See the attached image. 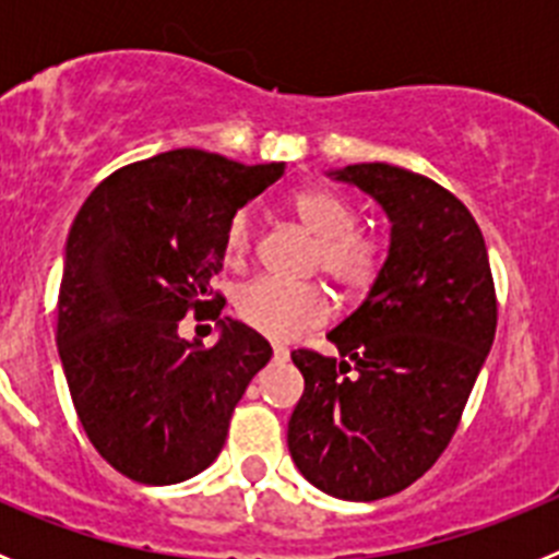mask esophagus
<instances>
[{"mask_svg":"<svg viewBox=\"0 0 559 559\" xmlns=\"http://www.w3.org/2000/svg\"><path fill=\"white\" fill-rule=\"evenodd\" d=\"M271 349H274V358H276V360H288L290 349L285 347V344H271Z\"/></svg>","mask_w":559,"mask_h":559,"instance_id":"1","label":"esophagus"}]
</instances>
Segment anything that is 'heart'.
Masks as SVG:
<instances>
[{"instance_id":"heart-1","label":"heart","mask_w":559,"mask_h":559,"mask_svg":"<svg viewBox=\"0 0 559 559\" xmlns=\"http://www.w3.org/2000/svg\"><path fill=\"white\" fill-rule=\"evenodd\" d=\"M288 210L319 240L316 269L349 299L369 294L386 265L383 237L358 226V210L344 192L310 185L290 192ZM226 257L243 260L251 249V218L246 212L231 215L224 235ZM333 302L316 283L290 285L280 280H251L235 290V313L240 322L269 338H294L302 330L328 322Z\"/></svg>"}]
</instances>
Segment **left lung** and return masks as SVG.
<instances>
[{"label": "left lung", "instance_id": "left-lung-1", "mask_svg": "<svg viewBox=\"0 0 559 559\" xmlns=\"http://www.w3.org/2000/svg\"><path fill=\"white\" fill-rule=\"evenodd\" d=\"M392 221L383 274L328 338L341 360L294 349L305 392L288 451L344 501L394 496L433 467L462 419L498 324L496 283L471 210L437 181L369 162L330 173Z\"/></svg>", "mask_w": 559, "mask_h": 559}]
</instances>
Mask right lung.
Listing matches in <instances>:
<instances>
[{"mask_svg":"<svg viewBox=\"0 0 559 559\" xmlns=\"http://www.w3.org/2000/svg\"><path fill=\"white\" fill-rule=\"evenodd\" d=\"M285 162L240 165L179 147L114 170L69 229L58 290V353L78 419L114 471L176 484L206 471L271 344L229 316L204 349L179 335L187 313L218 308L226 226L274 185Z\"/></svg>","mask_w":559,"mask_h":559,"instance_id":"right-lung-1","label":"right lung"}]
</instances>
